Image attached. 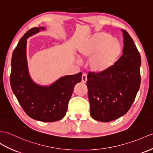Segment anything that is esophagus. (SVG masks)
Segmentation results:
<instances>
[{"instance_id":"1","label":"esophagus","mask_w":153,"mask_h":153,"mask_svg":"<svg viewBox=\"0 0 153 153\" xmlns=\"http://www.w3.org/2000/svg\"><path fill=\"white\" fill-rule=\"evenodd\" d=\"M83 81V83H86L87 81V74H83L82 75V80H81Z\"/></svg>"}]
</instances>
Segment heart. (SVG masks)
I'll return each mask as SVG.
<instances>
[{"instance_id": "b5f03b06", "label": "heart", "mask_w": 153, "mask_h": 153, "mask_svg": "<svg viewBox=\"0 0 153 153\" xmlns=\"http://www.w3.org/2000/svg\"><path fill=\"white\" fill-rule=\"evenodd\" d=\"M77 50L81 57L88 59V66L91 71L103 74L116 65L122 54L123 45L119 39L101 32L81 42Z\"/></svg>"}]
</instances>
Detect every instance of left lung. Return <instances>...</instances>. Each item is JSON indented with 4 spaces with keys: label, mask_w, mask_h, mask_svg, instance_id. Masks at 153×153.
Here are the masks:
<instances>
[{
    "label": "left lung",
    "mask_w": 153,
    "mask_h": 153,
    "mask_svg": "<svg viewBox=\"0 0 153 153\" xmlns=\"http://www.w3.org/2000/svg\"><path fill=\"white\" fill-rule=\"evenodd\" d=\"M121 31L124 48L116 65L105 73L87 75L90 114L98 121L109 122L126 114L140 88V53L129 34Z\"/></svg>",
    "instance_id": "8db88e82"
}]
</instances>
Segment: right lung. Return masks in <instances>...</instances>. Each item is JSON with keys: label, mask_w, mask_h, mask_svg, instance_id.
Segmentation results:
<instances>
[{"label": "right lung", "mask_w": 153, "mask_h": 153, "mask_svg": "<svg viewBox=\"0 0 153 153\" xmlns=\"http://www.w3.org/2000/svg\"><path fill=\"white\" fill-rule=\"evenodd\" d=\"M44 30V27H34L19 40L12 54L10 85L27 115L42 122H55L66 115L74 88L81 82L82 73L61 77L49 86L38 85L31 79L27 59V38Z\"/></svg>", "instance_id": "add662e5"}]
</instances>
